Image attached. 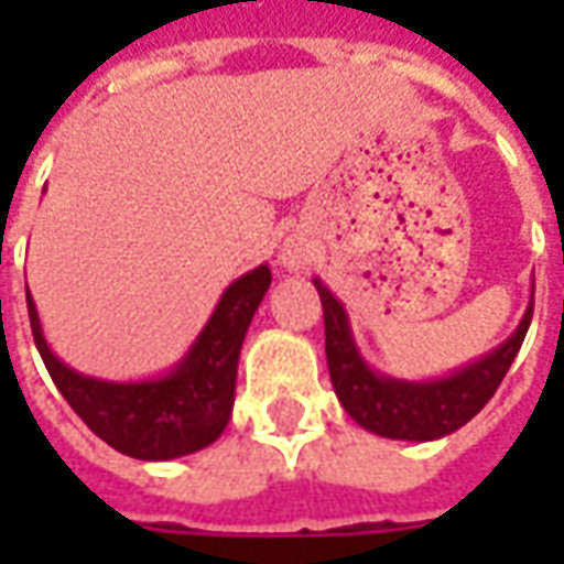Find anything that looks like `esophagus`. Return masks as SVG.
Listing matches in <instances>:
<instances>
[{"mask_svg": "<svg viewBox=\"0 0 564 564\" xmlns=\"http://www.w3.org/2000/svg\"><path fill=\"white\" fill-rule=\"evenodd\" d=\"M305 250L299 245H283L281 247V262H283V269H290V271H299L302 265H305Z\"/></svg>", "mask_w": 564, "mask_h": 564, "instance_id": "1", "label": "esophagus"}]
</instances>
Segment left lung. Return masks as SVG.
<instances>
[{"label": "left lung", "instance_id": "1", "mask_svg": "<svg viewBox=\"0 0 564 564\" xmlns=\"http://www.w3.org/2000/svg\"><path fill=\"white\" fill-rule=\"evenodd\" d=\"M314 286L323 302L326 362H329V378L338 402L371 435L392 437V441H416V444L437 441V437L453 435L471 416L480 414L484 404L496 395L498 383L508 375L510 362L520 354L522 338L532 323L534 286L520 326L489 354L441 378L404 380L368 366V359L354 338L341 299L319 278H314Z\"/></svg>", "mask_w": 564, "mask_h": 564}]
</instances>
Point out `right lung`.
Listing matches in <instances>:
<instances>
[{
	"instance_id": "add662e5",
	"label": "right lung",
	"mask_w": 564,
	"mask_h": 564,
	"mask_svg": "<svg viewBox=\"0 0 564 564\" xmlns=\"http://www.w3.org/2000/svg\"><path fill=\"white\" fill-rule=\"evenodd\" d=\"M269 286L265 262L235 278L186 354L169 371L141 380L93 378L66 366L44 338L30 293L26 307L32 338L56 390L93 435L132 459L169 462L198 453L223 435L232 416L241 344Z\"/></svg>"
}]
</instances>
